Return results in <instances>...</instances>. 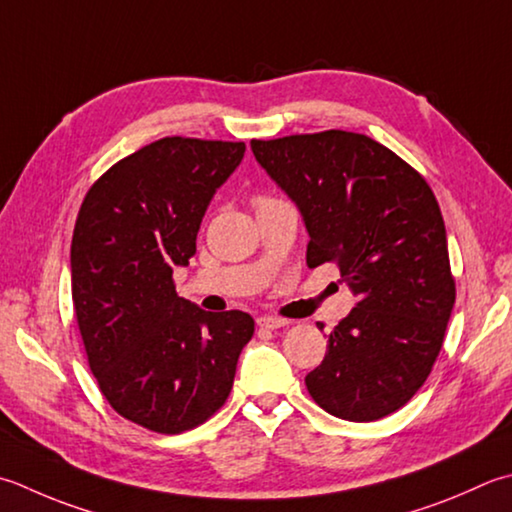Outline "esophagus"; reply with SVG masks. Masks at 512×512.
<instances>
[{
  "mask_svg": "<svg viewBox=\"0 0 512 512\" xmlns=\"http://www.w3.org/2000/svg\"><path fill=\"white\" fill-rule=\"evenodd\" d=\"M286 324H288V322H286V319H282V317H273V315L257 317V326H259V328L275 330V328H282V326H286Z\"/></svg>",
  "mask_w": 512,
  "mask_h": 512,
  "instance_id": "obj_1",
  "label": "esophagus"
}]
</instances>
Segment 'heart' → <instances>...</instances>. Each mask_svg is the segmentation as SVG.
Returning <instances> with one entry per match:
<instances>
[{"mask_svg":"<svg viewBox=\"0 0 512 512\" xmlns=\"http://www.w3.org/2000/svg\"><path fill=\"white\" fill-rule=\"evenodd\" d=\"M264 199H268V197H259V199H257V202H264Z\"/></svg>","mask_w":512,"mask_h":512,"instance_id":"1","label":"heart"}]
</instances>
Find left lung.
<instances>
[{
	"label": "left lung",
	"mask_w": 512,
	"mask_h": 512,
	"mask_svg": "<svg viewBox=\"0 0 512 512\" xmlns=\"http://www.w3.org/2000/svg\"><path fill=\"white\" fill-rule=\"evenodd\" d=\"M250 148L302 213L306 264L335 262L357 297L306 375L310 397L348 422L395 413L433 370L455 304L433 190L393 150L348 130L253 139Z\"/></svg>",
	"instance_id": "obj_1"
}]
</instances>
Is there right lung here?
I'll list each match as a JSON object with an SVG mask.
<instances>
[{"mask_svg":"<svg viewBox=\"0 0 512 512\" xmlns=\"http://www.w3.org/2000/svg\"><path fill=\"white\" fill-rule=\"evenodd\" d=\"M244 150V142L157 139L110 166L79 208L70 275L88 366L108 404L153 433L177 435L213 417L255 333L248 313H206L173 282Z\"/></svg>","mask_w":512,"mask_h":512,"instance_id":"add662e5","label":"right lung"}]
</instances>
